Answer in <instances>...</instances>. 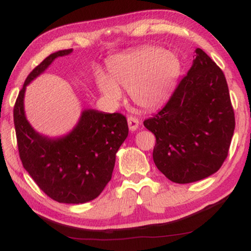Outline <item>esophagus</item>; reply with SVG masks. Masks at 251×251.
Returning <instances> with one entry per match:
<instances>
[{
  "instance_id": "1",
  "label": "esophagus",
  "mask_w": 251,
  "mask_h": 251,
  "mask_svg": "<svg viewBox=\"0 0 251 251\" xmlns=\"http://www.w3.org/2000/svg\"><path fill=\"white\" fill-rule=\"evenodd\" d=\"M128 125H129V129L131 131H136L138 129V126H139L138 118L130 115V117L128 118Z\"/></svg>"
}]
</instances>
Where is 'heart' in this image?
<instances>
[{
  "label": "heart",
  "instance_id": "b5f03b06",
  "mask_svg": "<svg viewBox=\"0 0 251 251\" xmlns=\"http://www.w3.org/2000/svg\"><path fill=\"white\" fill-rule=\"evenodd\" d=\"M109 72L111 77L101 72L96 74V84L107 103H119L121 86L129 90L137 105L152 110L168 99L180 74V61L171 51L144 46L114 57Z\"/></svg>",
  "mask_w": 251,
  "mask_h": 251
}]
</instances>
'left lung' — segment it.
<instances>
[{
    "label": "left lung",
    "instance_id": "1",
    "mask_svg": "<svg viewBox=\"0 0 251 251\" xmlns=\"http://www.w3.org/2000/svg\"><path fill=\"white\" fill-rule=\"evenodd\" d=\"M152 158L169 180L187 184L218 172L228 157L234 112L225 74L202 49L159 112L144 121Z\"/></svg>",
    "mask_w": 251,
    "mask_h": 251
}]
</instances>
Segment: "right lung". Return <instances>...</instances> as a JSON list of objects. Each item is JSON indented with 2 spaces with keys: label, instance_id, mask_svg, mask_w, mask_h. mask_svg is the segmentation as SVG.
Returning <instances> with one entry per match:
<instances>
[{
  "label": "right lung",
  "instance_id": "1",
  "mask_svg": "<svg viewBox=\"0 0 251 251\" xmlns=\"http://www.w3.org/2000/svg\"><path fill=\"white\" fill-rule=\"evenodd\" d=\"M72 51L53 52L32 69L19 92L13 119L22 165L40 190L53 201L79 204L98 198L110 182L115 153L129 128L121 113L85 110L74 130L63 138L49 139L32 129L23 109L25 86L53 59Z\"/></svg>",
  "mask_w": 251,
  "mask_h": 251
}]
</instances>
